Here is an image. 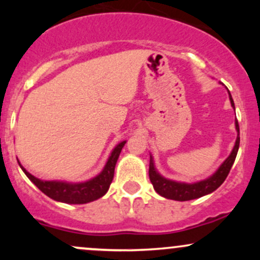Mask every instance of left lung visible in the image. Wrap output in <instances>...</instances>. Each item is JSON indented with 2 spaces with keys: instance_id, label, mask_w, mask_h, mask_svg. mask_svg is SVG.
Returning <instances> with one entry per match:
<instances>
[{
  "instance_id": "1",
  "label": "left lung",
  "mask_w": 260,
  "mask_h": 260,
  "mask_svg": "<svg viewBox=\"0 0 260 260\" xmlns=\"http://www.w3.org/2000/svg\"><path fill=\"white\" fill-rule=\"evenodd\" d=\"M230 94V91H229ZM230 100H231V105L235 109V103L232 100L231 94H230ZM236 129H237V139H236V144L234 149H232L230 156L223 161V164L220 166L219 170L214 174L211 177L207 178V180L197 182V183H180V182H175L171 180H166L162 176H160L156 172V170L154 168L153 157L150 156V165H149V178H150L151 183H153L154 189L156 190V193H159L161 197H165L168 199H172V201H180V202H186V201H192V199L201 198V197L209 194V193L214 192L217 189L223 181L228 177L230 170H231L232 165H234L236 155H237L238 147H240V126H238V122L236 120Z\"/></svg>"
}]
</instances>
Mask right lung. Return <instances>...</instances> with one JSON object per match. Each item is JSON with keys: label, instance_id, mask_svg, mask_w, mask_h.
<instances>
[{"label": "right lung", "instance_id": "obj_1", "mask_svg": "<svg viewBox=\"0 0 260 260\" xmlns=\"http://www.w3.org/2000/svg\"><path fill=\"white\" fill-rule=\"evenodd\" d=\"M126 142H122L112 150L111 156L107 160L105 168L101 171L100 175L94 177L90 181L83 182V183H67V182L58 181H41L39 178L29 174L26 170L22 168L26 177L37 186L41 192L45 193L47 197L53 201L67 203V204H85V203L96 201L106 194L109 190L110 184L113 180L115 174V166L117 162L118 156ZM19 162V161H18Z\"/></svg>", "mask_w": 260, "mask_h": 260}]
</instances>
